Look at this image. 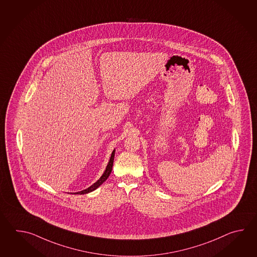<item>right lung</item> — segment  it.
Returning a JSON list of instances; mask_svg holds the SVG:
<instances>
[{
    "label": "right lung",
    "instance_id": "1",
    "mask_svg": "<svg viewBox=\"0 0 257 257\" xmlns=\"http://www.w3.org/2000/svg\"><path fill=\"white\" fill-rule=\"evenodd\" d=\"M114 157H115V151H113V153L111 154L109 163H108L107 166H106V169H105L104 174H103V175L100 177V179H99L97 182H95V183L93 184V186L88 187L87 189L82 190V191L81 192H77V193H74V194H81V195H82V194H87L89 192H92L93 191V190H95L98 186H101V185L104 183V181L106 180V179L108 178V176H109L110 174H111V172H112V167H113V163H114Z\"/></svg>",
    "mask_w": 257,
    "mask_h": 257
}]
</instances>
